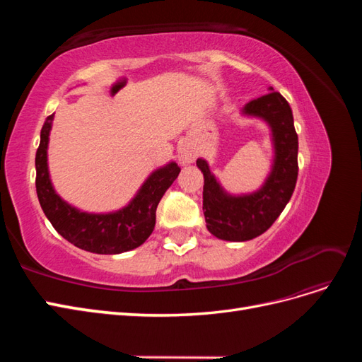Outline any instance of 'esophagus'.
Instances as JSON below:
<instances>
[{"label": "esophagus", "instance_id": "esophagus-1", "mask_svg": "<svg viewBox=\"0 0 362 362\" xmlns=\"http://www.w3.org/2000/svg\"><path fill=\"white\" fill-rule=\"evenodd\" d=\"M196 158V154L194 151L189 146H184L180 149V163L181 164H189V163H193Z\"/></svg>", "mask_w": 362, "mask_h": 362}]
</instances>
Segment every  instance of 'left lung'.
Masks as SVG:
<instances>
[{"instance_id": "8db88e82", "label": "left lung", "mask_w": 362, "mask_h": 362, "mask_svg": "<svg viewBox=\"0 0 362 362\" xmlns=\"http://www.w3.org/2000/svg\"><path fill=\"white\" fill-rule=\"evenodd\" d=\"M243 113L264 119L272 128L275 158L264 185L250 194H228L210 172L208 163L202 158L196 161L204 173L202 210L206 228L226 242H246L266 233L288 204L299 172V141L286 98L270 87V93L247 103Z\"/></svg>"}]
</instances>
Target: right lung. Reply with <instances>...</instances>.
<instances>
[{
	"label": "right lung",
	"instance_id": "obj_1",
	"mask_svg": "<svg viewBox=\"0 0 362 362\" xmlns=\"http://www.w3.org/2000/svg\"><path fill=\"white\" fill-rule=\"evenodd\" d=\"M54 115L48 116L40 131L36 152V192L43 213L54 229L69 243L93 254L115 255L136 249L154 231L160 199L181 172L169 163L149 175L134 199L125 208L108 214H89L64 202L54 190L48 172V140Z\"/></svg>",
	"mask_w": 362,
	"mask_h": 362
}]
</instances>
